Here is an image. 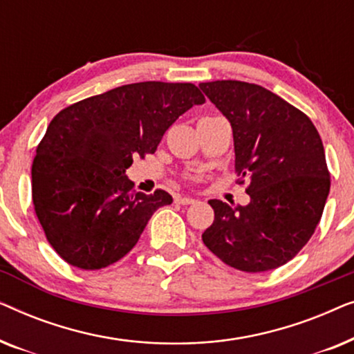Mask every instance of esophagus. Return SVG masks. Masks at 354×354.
Masks as SVG:
<instances>
[{
  "instance_id": "obj_1",
  "label": "esophagus",
  "mask_w": 354,
  "mask_h": 354,
  "mask_svg": "<svg viewBox=\"0 0 354 354\" xmlns=\"http://www.w3.org/2000/svg\"><path fill=\"white\" fill-rule=\"evenodd\" d=\"M176 203H178V205H182V206H187V205H195L196 200H193V198H190V196H177Z\"/></svg>"
}]
</instances>
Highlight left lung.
<instances>
[{
    "label": "left lung",
    "mask_w": 354,
    "mask_h": 354,
    "mask_svg": "<svg viewBox=\"0 0 354 354\" xmlns=\"http://www.w3.org/2000/svg\"><path fill=\"white\" fill-rule=\"evenodd\" d=\"M200 88L234 130L235 172L246 206L211 200L201 235L221 261L243 272L277 269L297 256L322 217L330 172L311 119L264 86L216 80Z\"/></svg>",
    "instance_id": "8db88e82"
}]
</instances>
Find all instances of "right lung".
<instances>
[{
    "label": "right lung",
    "mask_w": 354,
    "mask_h": 354,
    "mask_svg": "<svg viewBox=\"0 0 354 354\" xmlns=\"http://www.w3.org/2000/svg\"><path fill=\"white\" fill-rule=\"evenodd\" d=\"M193 84L140 82L90 96L59 111L32 164L35 214L53 250L74 268L114 264L137 245L164 190H133L125 171L156 151L166 130L193 104Z\"/></svg>",
    "instance_id": "right-lung-1"
}]
</instances>
